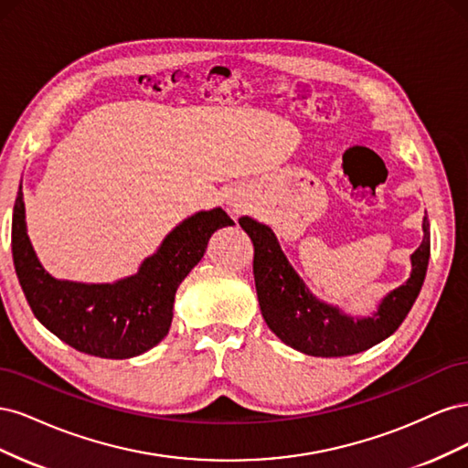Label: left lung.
<instances>
[{
    "mask_svg": "<svg viewBox=\"0 0 468 468\" xmlns=\"http://www.w3.org/2000/svg\"><path fill=\"white\" fill-rule=\"evenodd\" d=\"M239 226L253 244V279L263 320L281 342L314 357H344L377 346L399 330L414 306L430 261V220L423 218V239L412 253V275L380 303L371 318L353 320L337 308L316 301L292 271L275 234L242 217Z\"/></svg>",
    "mask_w": 468,
    "mask_h": 468,
    "instance_id": "1",
    "label": "left lung"
}]
</instances>
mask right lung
I'll return each instance as SVG.
<instances>
[{"mask_svg": "<svg viewBox=\"0 0 468 468\" xmlns=\"http://www.w3.org/2000/svg\"><path fill=\"white\" fill-rule=\"evenodd\" d=\"M234 220L222 208L197 212L167 234L138 273L112 285L56 281L38 263L27 236L19 187L11 250L16 273L37 320L74 349L101 359H129L167 335L179 282L205 256L208 238Z\"/></svg>", "mask_w": 468, "mask_h": 468, "instance_id": "obj_1", "label": "right lung"}]
</instances>
